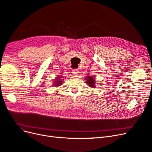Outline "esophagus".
<instances>
[{
  "mask_svg": "<svg viewBox=\"0 0 152 152\" xmlns=\"http://www.w3.org/2000/svg\"><path fill=\"white\" fill-rule=\"evenodd\" d=\"M79 70H78V69H73V70H72V73H73V74L74 75H78L79 74Z\"/></svg>",
  "mask_w": 152,
  "mask_h": 152,
  "instance_id": "1",
  "label": "esophagus"
}]
</instances>
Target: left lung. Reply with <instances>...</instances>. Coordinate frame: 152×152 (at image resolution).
I'll return each mask as SVG.
<instances>
[{
  "label": "left lung",
  "mask_w": 152,
  "mask_h": 152,
  "mask_svg": "<svg viewBox=\"0 0 152 152\" xmlns=\"http://www.w3.org/2000/svg\"><path fill=\"white\" fill-rule=\"evenodd\" d=\"M86 79L87 80L86 83L87 84V85L89 86V87H94V88H95L96 82H95V79H94V78H93L91 76H87Z\"/></svg>",
  "instance_id": "left-lung-1"
}]
</instances>
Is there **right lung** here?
I'll list each match as a JSON object with an SVG mask.
<instances>
[{
	"label": "right lung",
	"instance_id": "obj_1",
	"mask_svg": "<svg viewBox=\"0 0 152 152\" xmlns=\"http://www.w3.org/2000/svg\"><path fill=\"white\" fill-rule=\"evenodd\" d=\"M61 77H59V76H58V77H56V81H54V86H55L56 87L59 86L62 84V79H60Z\"/></svg>",
	"mask_w": 152,
	"mask_h": 152
}]
</instances>
